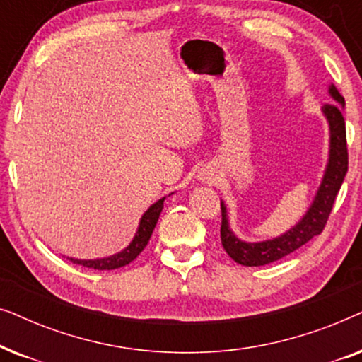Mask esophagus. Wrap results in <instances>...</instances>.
I'll list each match as a JSON object with an SVG mask.
<instances>
[{"label":"esophagus","mask_w":362,"mask_h":362,"mask_svg":"<svg viewBox=\"0 0 362 362\" xmlns=\"http://www.w3.org/2000/svg\"><path fill=\"white\" fill-rule=\"evenodd\" d=\"M199 180L204 182L214 181V171H212L211 168H202V170L199 171Z\"/></svg>","instance_id":"34e87169"}]
</instances>
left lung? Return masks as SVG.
Here are the masks:
<instances>
[{
  "mask_svg": "<svg viewBox=\"0 0 362 362\" xmlns=\"http://www.w3.org/2000/svg\"><path fill=\"white\" fill-rule=\"evenodd\" d=\"M329 93L334 102L323 105V113L328 118L331 132L329 161L318 194H316L313 204H311L303 219L293 229L285 232L284 235L276 237V239L247 244V242L239 240L232 234L229 222H227L226 207L224 204H221V242L224 250L237 264L245 267L272 264V262L284 259L285 255L300 249L315 235H320L323 232L331 211H333L336 196H338L339 187L343 185L346 173H348V143H346V123L343 117L344 97L341 95L333 83L329 86Z\"/></svg>",
  "mask_w": 362,
  "mask_h": 362,
  "instance_id": "obj_1",
  "label": "left lung"
}]
</instances>
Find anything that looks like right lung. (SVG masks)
<instances>
[{"label":"right lung","mask_w":362,"mask_h":362,"mask_svg":"<svg viewBox=\"0 0 362 362\" xmlns=\"http://www.w3.org/2000/svg\"><path fill=\"white\" fill-rule=\"evenodd\" d=\"M163 201H165V197L160 201H156L155 204H153L150 209L143 214L135 239H133L132 244L128 245L125 250H122L120 254H115L112 257H107V259H98V260H76V259H69V260H71L72 264L87 267V269H93V270H115V269H120V267L128 265L132 260H135L136 257L141 254V250L145 249L148 240H150L153 229H155L158 222V217H160L163 211Z\"/></svg>","instance_id":"right-lung-1"}]
</instances>
